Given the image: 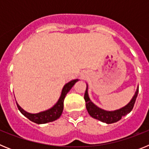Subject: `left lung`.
Wrapping results in <instances>:
<instances>
[{"label": "left lung", "instance_id": "left-lung-1", "mask_svg": "<svg viewBox=\"0 0 149 149\" xmlns=\"http://www.w3.org/2000/svg\"><path fill=\"white\" fill-rule=\"evenodd\" d=\"M138 92H139V87H137L135 94L133 96L132 99L130 101L127 105L119 109V110H113V111H108L103 109L100 108L96 106L94 103L92 102L88 95V84H86V89L84 94V99L86 101V107L88 113L91 116L95 119L101 121L102 122H105L107 124H111L116 122L122 119V116L127 115L132 110L134 106L135 101H136V97H137Z\"/></svg>", "mask_w": 149, "mask_h": 149}]
</instances>
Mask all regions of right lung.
Masks as SVG:
<instances>
[{"label": "right lung", "instance_id": "right-lung-1", "mask_svg": "<svg viewBox=\"0 0 149 149\" xmlns=\"http://www.w3.org/2000/svg\"><path fill=\"white\" fill-rule=\"evenodd\" d=\"M77 81H78V79L72 80V81L67 83L62 89L61 95H60V97L57 102L51 108L48 109V110L40 112L38 113H27L25 110H23L16 102L17 107H18L19 111L24 116L27 117V119L32 121L33 122H35L36 124H45L48 123V122H54V121L59 119L60 116L62 115L63 110V102H64L65 95Z\"/></svg>", "mask_w": 149, "mask_h": 149}]
</instances>
